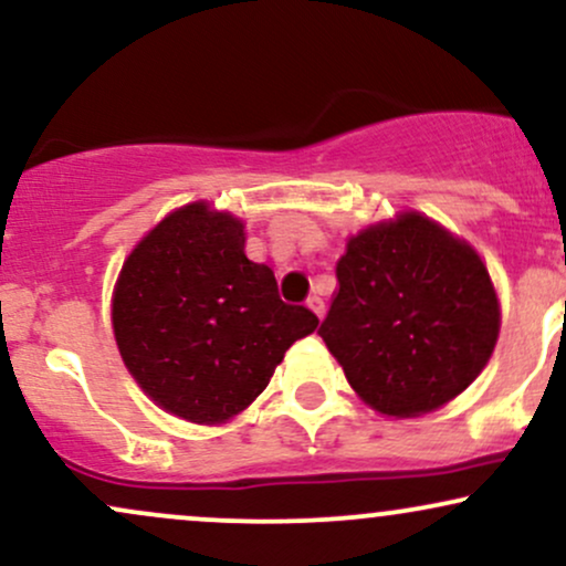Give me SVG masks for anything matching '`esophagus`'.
Segmentation results:
<instances>
[{
    "mask_svg": "<svg viewBox=\"0 0 566 566\" xmlns=\"http://www.w3.org/2000/svg\"><path fill=\"white\" fill-rule=\"evenodd\" d=\"M305 305H308V308H311V311H314V314H316V316H319V319H322V316H324V301H322V297H319V295H311V297H308V301H305Z\"/></svg>",
    "mask_w": 566,
    "mask_h": 566,
    "instance_id": "1",
    "label": "esophagus"
}]
</instances>
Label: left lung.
<instances>
[{
  "instance_id": "left-lung-1",
  "label": "left lung",
  "mask_w": 566,
  "mask_h": 566,
  "mask_svg": "<svg viewBox=\"0 0 566 566\" xmlns=\"http://www.w3.org/2000/svg\"><path fill=\"white\" fill-rule=\"evenodd\" d=\"M319 335L382 415L431 412L476 380L500 329L495 287L469 244L418 212L369 226L337 261Z\"/></svg>"
}]
</instances>
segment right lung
Masks as SVG:
<instances>
[{
	"label": "right lung",
	"mask_w": 566,
	"mask_h": 566,
	"mask_svg": "<svg viewBox=\"0 0 566 566\" xmlns=\"http://www.w3.org/2000/svg\"><path fill=\"white\" fill-rule=\"evenodd\" d=\"M114 335L140 388L191 423H220L269 386L284 350L316 329L244 255V226L207 205L167 216L135 247L114 290Z\"/></svg>",
	"instance_id": "1"
}]
</instances>
